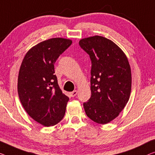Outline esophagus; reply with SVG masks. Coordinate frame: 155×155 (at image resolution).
I'll return each instance as SVG.
<instances>
[{"label":"esophagus","mask_w":155,"mask_h":155,"mask_svg":"<svg viewBox=\"0 0 155 155\" xmlns=\"http://www.w3.org/2000/svg\"><path fill=\"white\" fill-rule=\"evenodd\" d=\"M70 96L71 97H75L77 94V91H74L73 92H70Z\"/></svg>","instance_id":"1"}]
</instances>
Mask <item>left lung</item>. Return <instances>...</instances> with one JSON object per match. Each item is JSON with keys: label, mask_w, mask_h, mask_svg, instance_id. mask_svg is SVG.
Listing matches in <instances>:
<instances>
[{"label": "left lung", "mask_w": 155, "mask_h": 155, "mask_svg": "<svg viewBox=\"0 0 155 155\" xmlns=\"http://www.w3.org/2000/svg\"><path fill=\"white\" fill-rule=\"evenodd\" d=\"M79 46L91 61V97L84 103L92 120L107 124L125 107L131 87V74L127 58L113 42L101 36L82 39Z\"/></svg>", "instance_id": "1"}]
</instances>
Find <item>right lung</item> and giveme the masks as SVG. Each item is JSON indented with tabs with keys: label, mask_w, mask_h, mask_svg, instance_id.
Wrapping results in <instances>:
<instances>
[{
	"label": "right lung",
	"mask_w": 155,
	"mask_h": 155,
	"mask_svg": "<svg viewBox=\"0 0 155 155\" xmlns=\"http://www.w3.org/2000/svg\"><path fill=\"white\" fill-rule=\"evenodd\" d=\"M70 40L52 38L39 43L25 55L18 77V94L32 118L54 126L63 118L69 97L58 86L54 64L71 45Z\"/></svg>",
	"instance_id": "add662e5"
}]
</instances>
